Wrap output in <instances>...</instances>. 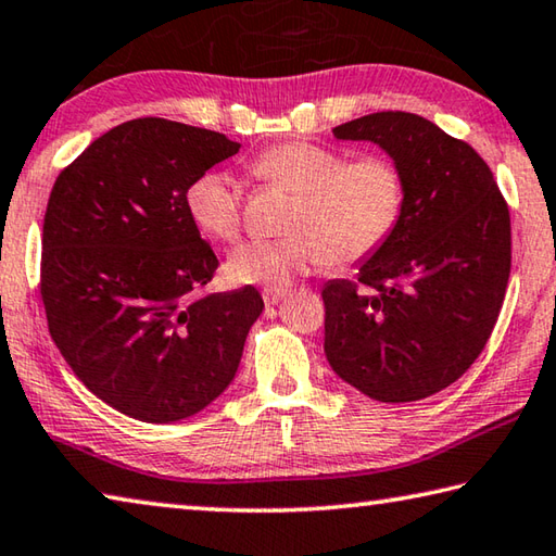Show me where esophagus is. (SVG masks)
<instances>
[{"label": "esophagus", "mask_w": 556, "mask_h": 556, "mask_svg": "<svg viewBox=\"0 0 556 556\" xmlns=\"http://www.w3.org/2000/svg\"><path fill=\"white\" fill-rule=\"evenodd\" d=\"M287 294V287H281V289H265L262 291V299H265V304L267 306H275L277 301Z\"/></svg>", "instance_id": "esophagus-1"}]
</instances>
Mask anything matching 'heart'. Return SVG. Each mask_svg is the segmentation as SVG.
I'll return each mask as SVG.
<instances>
[{
  "label": "heart",
  "mask_w": 556,
  "mask_h": 556,
  "mask_svg": "<svg viewBox=\"0 0 556 556\" xmlns=\"http://www.w3.org/2000/svg\"><path fill=\"white\" fill-rule=\"evenodd\" d=\"M252 175L294 197L287 236L252 240L228 262L238 285L281 289L323 265L352 267L375 255L396 230L406 179L383 153L352 157L345 150L289 140L267 148ZM187 208L194 224L220 243H236L243 230V189L226 173L191 181Z\"/></svg>",
  "instance_id": "b5f03b06"
}]
</instances>
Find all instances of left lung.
Instances as JSON below:
<instances>
[{
  "label": "left lung",
  "mask_w": 556,
  "mask_h": 556,
  "mask_svg": "<svg viewBox=\"0 0 556 556\" xmlns=\"http://www.w3.org/2000/svg\"><path fill=\"white\" fill-rule=\"evenodd\" d=\"M332 136L387 150L406 201L357 281L323 287L326 357L369 399H428L473 365L496 326L510 277L508 204L477 150L422 116L377 111Z\"/></svg>",
  "instance_id": "1"
}]
</instances>
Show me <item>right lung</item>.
Segmentation results:
<instances>
[{
	"mask_svg": "<svg viewBox=\"0 0 556 556\" xmlns=\"http://www.w3.org/2000/svg\"><path fill=\"white\" fill-rule=\"evenodd\" d=\"M240 143L157 116L126 121L58 175L43 218L40 299L77 379L136 420L206 408L238 371L255 287L201 294L218 257L187 208L191 181Z\"/></svg>",
	"mask_w": 556,
	"mask_h": 556,
	"instance_id": "right-lung-1",
	"label": "right lung"
}]
</instances>
